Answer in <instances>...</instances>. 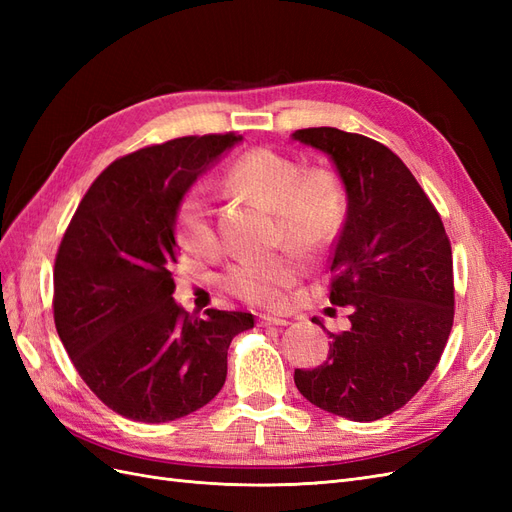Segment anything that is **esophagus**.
<instances>
[{
    "mask_svg": "<svg viewBox=\"0 0 512 512\" xmlns=\"http://www.w3.org/2000/svg\"><path fill=\"white\" fill-rule=\"evenodd\" d=\"M260 327H286L288 320L286 318H280V316H269V314H260L258 318Z\"/></svg>",
    "mask_w": 512,
    "mask_h": 512,
    "instance_id": "obj_1",
    "label": "esophagus"
}]
</instances>
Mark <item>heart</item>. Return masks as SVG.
Masks as SVG:
<instances>
[{
  "label": "heart",
  "instance_id": "heart-1",
  "mask_svg": "<svg viewBox=\"0 0 512 512\" xmlns=\"http://www.w3.org/2000/svg\"><path fill=\"white\" fill-rule=\"evenodd\" d=\"M228 181L250 192L277 213V239L292 250L314 254L327 247L344 220V190L331 170H305L303 164L273 149H252L230 164ZM177 241L192 254H211L218 247L209 194L192 188L175 215ZM299 275L297 260L273 256L241 260L224 277L239 299L275 307Z\"/></svg>",
  "mask_w": 512,
  "mask_h": 512
}]
</instances>
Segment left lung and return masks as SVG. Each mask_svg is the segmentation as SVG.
Returning a JSON list of instances; mask_svg holds the SVG:
<instances>
[{
  "label": "left lung",
  "instance_id": "1",
  "mask_svg": "<svg viewBox=\"0 0 512 512\" xmlns=\"http://www.w3.org/2000/svg\"><path fill=\"white\" fill-rule=\"evenodd\" d=\"M292 138L327 153L344 183L348 211L331 256L329 299L352 309L348 331H327V361L294 369V384L320 410L378 421L418 393L451 335V241L389 147L337 128H305Z\"/></svg>",
  "mask_w": 512,
  "mask_h": 512
}]
</instances>
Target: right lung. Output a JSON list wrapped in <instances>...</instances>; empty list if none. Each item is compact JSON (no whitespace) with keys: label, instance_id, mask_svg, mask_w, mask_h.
<instances>
[{"label":"right lung","instance_id":"add662e5","mask_svg":"<svg viewBox=\"0 0 512 512\" xmlns=\"http://www.w3.org/2000/svg\"><path fill=\"white\" fill-rule=\"evenodd\" d=\"M243 141L183 136L138 149L91 183L55 258L61 344L91 391L117 414L168 423L207 406L226 382L247 312L190 316L173 299L175 215L194 181Z\"/></svg>","mask_w":512,"mask_h":512}]
</instances>
